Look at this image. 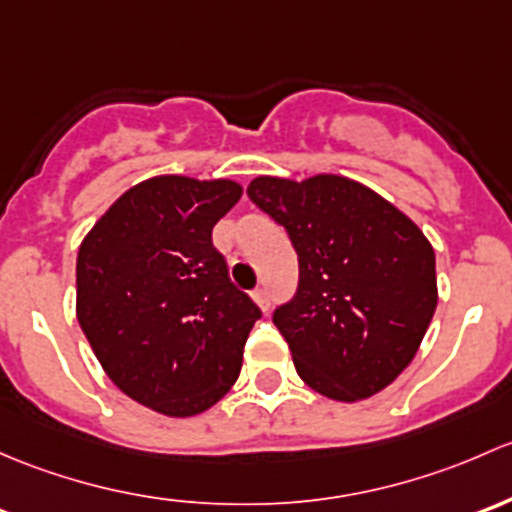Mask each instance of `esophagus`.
I'll list each match as a JSON object with an SVG mask.
<instances>
[{
	"label": "esophagus",
	"mask_w": 512,
	"mask_h": 512,
	"mask_svg": "<svg viewBox=\"0 0 512 512\" xmlns=\"http://www.w3.org/2000/svg\"><path fill=\"white\" fill-rule=\"evenodd\" d=\"M251 298H254V303L258 305L261 310H268L271 308V298H268V291L266 288H256L254 293H251Z\"/></svg>",
	"instance_id": "obj_1"
}]
</instances>
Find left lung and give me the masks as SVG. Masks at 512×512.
Instances as JSON below:
<instances>
[{
	"mask_svg": "<svg viewBox=\"0 0 512 512\" xmlns=\"http://www.w3.org/2000/svg\"><path fill=\"white\" fill-rule=\"evenodd\" d=\"M246 192L298 251V293L273 313L295 372L335 402L382 392L414 360L439 303L424 231L342 175H263Z\"/></svg>",
	"mask_w": 512,
	"mask_h": 512,
	"instance_id": "obj_1",
	"label": "left lung"
}]
</instances>
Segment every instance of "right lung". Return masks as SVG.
Instances as JSON below:
<instances>
[{"label": "right lung", "instance_id": "obj_1", "mask_svg": "<svg viewBox=\"0 0 512 512\" xmlns=\"http://www.w3.org/2000/svg\"><path fill=\"white\" fill-rule=\"evenodd\" d=\"M241 192L234 179L150 177L81 241L78 325L110 382L157 414L207 412L239 379L261 310L229 281L212 229Z\"/></svg>", "mask_w": 512, "mask_h": 512}]
</instances>
